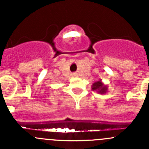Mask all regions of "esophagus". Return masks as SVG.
I'll return each instance as SVG.
<instances>
[{
    "instance_id": "34e87169",
    "label": "esophagus",
    "mask_w": 149,
    "mask_h": 149,
    "mask_svg": "<svg viewBox=\"0 0 149 149\" xmlns=\"http://www.w3.org/2000/svg\"><path fill=\"white\" fill-rule=\"evenodd\" d=\"M73 75H74L75 76H77V74H76V73H74V74H73Z\"/></svg>"
}]
</instances>
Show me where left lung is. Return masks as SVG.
Listing matches in <instances>:
<instances>
[{"mask_svg": "<svg viewBox=\"0 0 149 149\" xmlns=\"http://www.w3.org/2000/svg\"><path fill=\"white\" fill-rule=\"evenodd\" d=\"M91 89L101 94H104L107 92L108 86L102 81V80L94 82L91 86Z\"/></svg>", "mask_w": 149, "mask_h": 149, "instance_id": "left-lung-1", "label": "left lung"}]
</instances>
